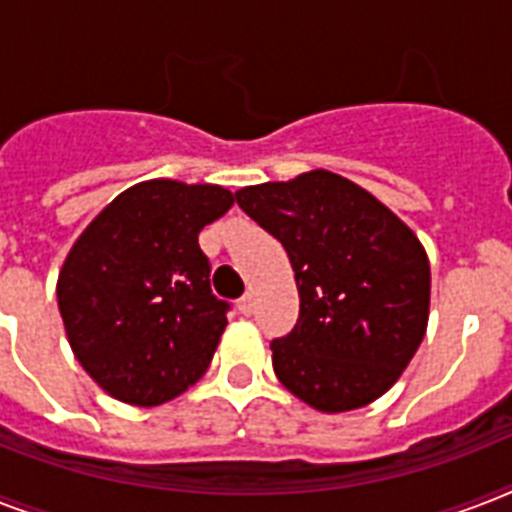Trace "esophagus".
I'll list each match as a JSON object with an SVG mask.
<instances>
[{"instance_id":"esophagus-1","label":"esophagus","mask_w":512,"mask_h":512,"mask_svg":"<svg viewBox=\"0 0 512 512\" xmlns=\"http://www.w3.org/2000/svg\"><path fill=\"white\" fill-rule=\"evenodd\" d=\"M252 311H255V292H247V295L239 300V313L249 316Z\"/></svg>"}]
</instances>
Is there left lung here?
Segmentation results:
<instances>
[{
    "label": "left lung",
    "mask_w": 512,
    "mask_h": 512,
    "mask_svg": "<svg viewBox=\"0 0 512 512\" xmlns=\"http://www.w3.org/2000/svg\"><path fill=\"white\" fill-rule=\"evenodd\" d=\"M236 201L295 271L300 319L271 342L281 385L324 414L388 393L428 329L430 263L417 233L329 170L247 185Z\"/></svg>",
    "instance_id": "1"
}]
</instances>
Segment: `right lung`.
<instances>
[{
	"label": "right lung",
	"instance_id": "right-lung-1",
	"mask_svg": "<svg viewBox=\"0 0 512 512\" xmlns=\"http://www.w3.org/2000/svg\"><path fill=\"white\" fill-rule=\"evenodd\" d=\"M233 207L223 185L143 180L82 231L58 273V308L84 372L116 401L159 406L207 372L228 303L209 289L204 225Z\"/></svg>",
	"mask_w": 512,
	"mask_h": 512
}]
</instances>
